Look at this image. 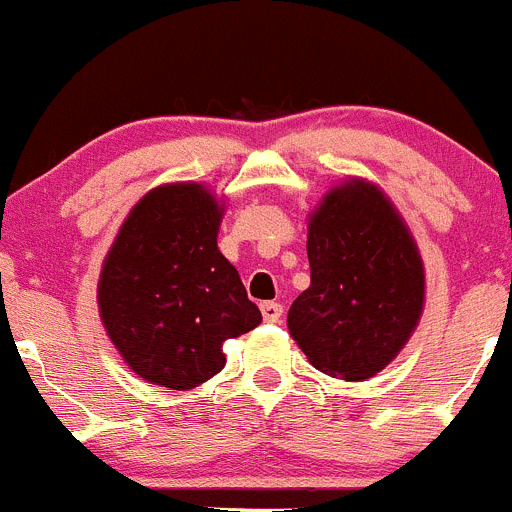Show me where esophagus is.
I'll return each instance as SVG.
<instances>
[{
	"mask_svg": "<svg viewBox=\"0 0 512 512\" xmlns=\"http://www.w3.org/2000/svg\"><path fill=\"white\" fill-rule=\"evenodd\" d=\"M261 316L266 323H278L283 316V306L281 303H273V301L261 303Z\"/></svg>",
	"mask_w": 512,
	"mask_h": 512,
	"instance_id": "obj_1",
	"label": "esophagus"
}]
</instances>
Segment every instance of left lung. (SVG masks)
<instances>
[{"mask_svg":"<svg viewBox=\"0 0 512 512\" xmlns=\"http://www.w3.org/2000/svg\"><path fill=\"white\" fill-rule=\"evenodd\" d=\"M311 286L288 331L318 371L376 376L416 331L426 301L418 246L386 194L366 179L333 186L308 216Z\"/></svg>","mask_w":512,"mask_h":512,"instance_id":"obj_1","label":"left lung"}]
</instances>
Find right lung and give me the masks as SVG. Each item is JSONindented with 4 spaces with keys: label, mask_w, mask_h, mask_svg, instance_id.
<instances>
[{
    "label": "right lung",
    "mask_w": 512,
    "mask_h": 512,
    "mask_svg": "<svg viewBox=\"0 0 512 512\" xmlns=\"http://www.w3.org/2000/svg\"><path fill=\"white\" fill-rule=\"evenodd\" d=\"M224 201L204 184L151 189L121 224L96 288L99 316L131 371L189 391L224 368L226 338L261 311L216 246Z\"/></svg>",
    "instance_id": "1"
}]
</instances>
